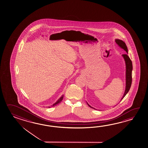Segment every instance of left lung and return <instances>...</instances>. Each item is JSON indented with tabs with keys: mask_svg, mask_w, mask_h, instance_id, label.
Returning <instances> with one entry per match:
<instances>
[{
	"mask_svg": "<svg viewBox=\"0 0 148 148\" xmlns=\"http://www.w3.org/2000/svg\"><path fill=\"white\" fill-rule=\"evenodd\" d=\"M115 42L121 48H122L126 52L128 53V49L127 48V46L126 45L125 43L123 41L120 39H115ZM124 60H125L126 66V72H125V81H126V86L125 90V92L123 94V97L121 98V100H122L123 98L127 94L129 90H130V86L132 85V70H133V65H132V60H130V58L128 57L127 54H123L122 55ZM88 105L91 108H93L94 109L96 110V109L93 108L91 107L87 102Z\"/></svg>",
	"mask_w": 148,
	"mask_h": 148,
	"instance_id": "obj_1",
	"label": "left lung"
}]
</instances>
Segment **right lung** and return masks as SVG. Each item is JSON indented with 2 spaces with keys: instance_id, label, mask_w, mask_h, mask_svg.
Masks as SVG:
<instances>
[{
  "instance_id": "add662e5",
  "label": "right lung",
  "mask_w": 148,
  "mask_h": 148,
  "mask_svg": "<svg viewBox=\"0 0 148 148\" xmlns=\"http://www.w3.org/2000/svg\"><path fill=\"white\" fill-rule=\"evenodd\" d=\"M63 97H64V95L62 96L54 104H53V105L51 106H49L48 107H49V108H50L51 107H54V106H55L57 105H58V104L62 101V100H63Z\"/></svg>"
}]
</instances>
